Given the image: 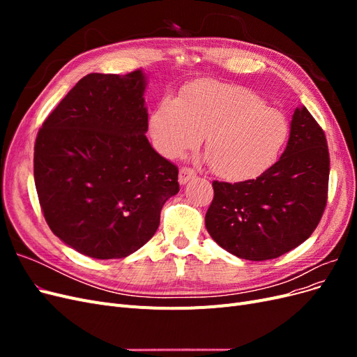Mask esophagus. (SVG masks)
Here are the masks:
<instances>
[{"label": "esophagus", "instance_id": "34e87169", "mask_svg": "<svg viewBox=\"0 0 357 357\" xmlns=\"http://www.w3.org/2000/svg\"><path fill=\"white\" fill-rule=\"evenodd\" d=\"M197 176L195 169H192L189 167H181L180 172H178V183L180 185H186V183Z\"/></svg>", "mask_w": 357, "mask_h": 357}]
</instances>
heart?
Wrapping results in <instances>:
<instances>
[{"instance_id":"1","label":"heart","mask_w":357,"mask_h":357,"mask_svg":"<svg viewBox=\"0 0 357 357\" xmlns=\"http://www.w3.org/2000/svg\"><path fill=\"white\" fill-rule=\"evenodd\" d=\"M150 142L165 158L198 146L215 176L240 181L261 176L289 138L287 117L238 84L202 80L181 98L164 96L149 116Z\"/></svg>"}]
</instances>
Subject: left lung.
<instances>
[{
  "mask_svg": "<svg viewBox=\"0 0 357 357\" xmlns=\"http://www.w3.org/2000/svg\"><path fill=\"white\" fill-rule=\"evenodd\" d=\"M329 152L323 129L304 105L291 116L287 147L253 180L213 181L205 228L226 252L268 261L304 243L326 207Z\"/></svg>",
  "mask_w": 357,
  "mask_h": 357,
  "instance_id": "1",
  "label": "left lung"
}]
</instances>
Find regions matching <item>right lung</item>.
<instances>
[{
    "label": "right lung",
    "mask_w": 357,
    "mask_h": 357,
    "mask_svg": "<svg viewBox=\"0 0 357 357\" xmlns=\"http://www.w3.org/2000/svg\"><path fill=\"white\" fill-rule=\"evenodd\" d=\"M147 79L92 73L40 128L34 180L52 232L84 256L121 259L155 235L178 168L146 137Z\"/></svg>",
    "instance_id": "obj_1"
}]
</instances>
